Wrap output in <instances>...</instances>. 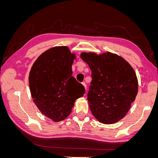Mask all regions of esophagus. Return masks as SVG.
<instances>
[{
	"instance_id": "1",
	"label": "esophagus",
	"mask_w": 158,
	"mask_h": 158,
	"mask_svg": "<svg viewBox=\"0 0 158 158\" xmlns=\"http://www.w3.org/2000/svg\"><path fill=\"white\" fill-rule=\"evenodd\" d=\"M82 85H84V87L85 88V89H86V85H85V82H83V83H82Z\"/></svg>"
}]
</instances>
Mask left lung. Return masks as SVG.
Masks as SVG:
<instances>
[{
    "mask_svg": "<svg viewBox=\"0 0 158 158\" xmlns=\"http://www.w3.org/2000/svg\"><path fill=\"white\" fill-rule=\"evenodd\" d=\"M80 57L92 71L88 101L93 116L103 124L121 120L138 94L135 70L122 56L111 52H82Z\"/></svg>",
    "mask_w": 158,
    "mask_h": 158,
    "instance_id": "left-lung-1",
    "label": "left lung"
}]
</instances>
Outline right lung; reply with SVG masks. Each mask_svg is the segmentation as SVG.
Wrapping results in <instances>:
<instances>
[{"label":"right lung","mask_w":158,"mask_h":158,"mask_svg":"<svg viewBox=\"0 0 158 158\" xmlns=\"http://www.w3.org/2000/svg\"><path fill=\"white\" fill-rule=\"evenodd\" d=\"M76 58L68 47L56 46L43 52L31 68L29 85L33 101L54 122L68 117L76 100L85 93L83 85L72 76Z\"/></svg>","instance_id":"right-lung-1"}]
</instances>
